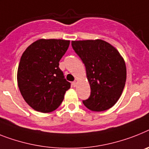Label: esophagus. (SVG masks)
<instances>
[{"label":"esophagus","instance_id":"1","mask_svg":"<svg viewBox=\"0 0 149 149\" xmlns=\"http://www.w3.org/2000/svg\"><path fill=\"white\" fill-rule=\"evenodd\" d=\"M72 86H73V87H76V86H77V82H76V81L72 82Z\"/></svg>","mask_w":149,"mask_h":149}]
</instances>
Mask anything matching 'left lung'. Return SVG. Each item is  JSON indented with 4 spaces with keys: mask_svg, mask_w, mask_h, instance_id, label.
Masks as SVG:
<instances>
[{
    "mask_svg": "<svg viewBox=\"0 0 149 149\" xmlns=\"http://www.w3.org/2000/svg\"><path fill=\"white\" fill-rule=\"evenodd\" d=\"M72 47L86 70L91 88L87 108L104 111L113 107L120 97L127 79L123 57L114 47L103 40L72 41Z\"/></svg>",
    "mask_w": 149,
    "mask_h": 149,
    "instance_id": "1",
    "label": "left lung"
}]
</instances>
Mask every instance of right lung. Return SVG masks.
Masks as SVG:
<instances>
[{
  "label": "right lung",
  "instance_id": "obj_1",
  "mask_svg": "<svg viewBox=\"0 0 149 149\" xmlns=\"http://www.w3.org/2000/svg\"><path fill=\"white\" fill-rule=\"evenodd\" d=\"M70 41L39 39L23 52L19 63L17 82L21 95L29 105L42 113L61 105L70 82L66 80L59 61Z\"/></svg>",
  "mask_w": 149,
  "mask_h": 149
}]
</instances>
